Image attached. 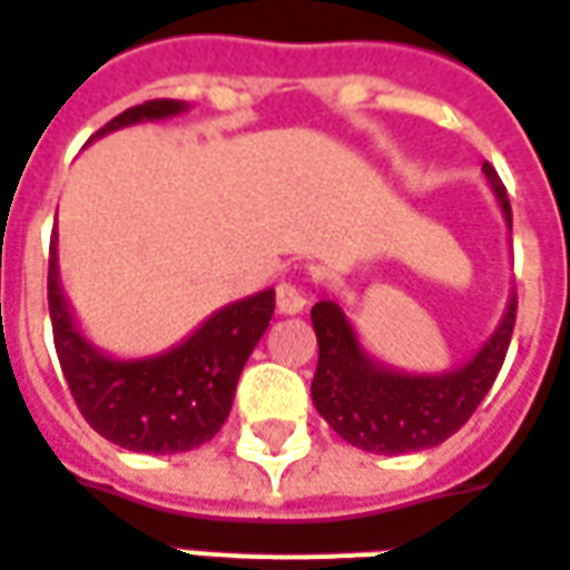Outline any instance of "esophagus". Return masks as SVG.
<instances>
[{"label":"esophagus","mask_w":570,"mask_h":570,"mask_svg":"<svg viewBox=\"0 0 570 570\" xmlns=\"http://www.w3.org/2000/svg\"><path fill=\"white\" fill-rule=\"evenodd\" d=\"M276 306H279L282 315H297L306 309V294H303L301 285L294 282H282L276 288Z\"/></svg>","instance_id":"1"}]
</instances>
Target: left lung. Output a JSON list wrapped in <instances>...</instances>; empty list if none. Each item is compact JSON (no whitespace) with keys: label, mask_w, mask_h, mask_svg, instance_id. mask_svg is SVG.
<instances>
[{"label":"left lung","mask_w":570,"mask_h":570,"mask_svg":"<svg viewBox=\"0 0 570 570\" xmlns=\"http://www.w3.org/2000/svg\"><path fill=\"white\" fill-rule=\"evenodd\" d=\"M507 227L510 199L495 166L483 164ZM517 294L507 301L504 318L468 364L446 373H401L367 355L355 327L336 301L313 306L318 340V367L313 376V404L340 438L373 455H404L438 446L452 438L480 406L513 336Z\"/></svg>","instance_id":"left-lung-1"}]
</instances>
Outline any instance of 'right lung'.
Instances as JSON below:
<instances>
[{"instance_id":"obj_1","label":"right lung","mask_w":570,"mask_h":570,"mask_svg":"<svg viewBox=\"0 0 570 570\" xmlns=\"http://www.w3.org/2000/svg\"><path fill=\"white\" fill-rule=\"evenodd\" d=\"M185 109L188 106L178 99H151L120 111L94 132V139L142 120H166ZM48 309L57 358L87 425L124 450L169 455L203 446L230 416L236 382L273 318L276 291H257L252 297L227 303L178 346L160 355L111 358L99 352L75 322L60 288L53 236L48 257Z\"/></svg>"}]
</instances>
